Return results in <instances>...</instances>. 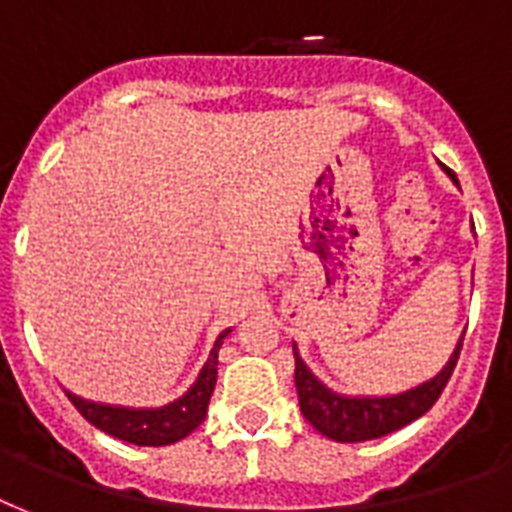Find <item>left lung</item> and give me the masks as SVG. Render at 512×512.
I'll use <instances>...</instances> for the list:
<instances>
[{
  "instance_id": "left-lung-1",
  "label": "left lung",
  "mask_w": 512,
  "mask_h": 512,
  "mask_svg": "<svg viewBox=\"0 0 512 512\" xmlns=\"http://www.w3.org/2000/svg\"><path fill=\"white\" fill-rule=\"evenodd\" d=\"M462 337L436 377H430L417 388L396 393V396H342V393H335L305 366L295 348V388L297 398H300V412L321 436L340 441V444H356V441L388 436L393 430L404 428L422 417L436 404L441 390L452 377L454 366H457Z\"/></svg>"
}]
</instances>
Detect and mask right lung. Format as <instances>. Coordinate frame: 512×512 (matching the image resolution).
<instances>
[{"label": "right lung", "mask_w": 512, "mask_h": 512, "mask_svg": "<svg viewBox=\"0 0 512 512\" xmlns=\"http://www.w3.org/2000/svg\"><path fill=\"white\" fill-rule=\"evenodd\" d=\"M228 332L231 329L220 332V337L215 340V348L209 350L207 364L201 366L196 382L185 390L183 396L175 398L167 406H159V409H127V406L84 401L74 393H66V396L71 398V404L76 406V412L82 414L84 420L103 430V433H108V436L119 438V441H127V444L135 446L175 444V441H180V438L199 428L204 417H207L209 396H212L217 382V350H220Z\"/></svg>", "instance_id": "1"}]
</instances>
